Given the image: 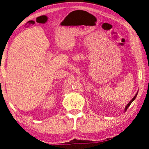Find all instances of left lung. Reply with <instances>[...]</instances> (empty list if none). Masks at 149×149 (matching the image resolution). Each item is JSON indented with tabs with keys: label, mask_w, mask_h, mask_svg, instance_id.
I'll use <instances>...</instances> for the list:
<instances>
[{
	"label": "left lung",
	"mask_w": 149,
	"mask_h": 149,
	"mask_svg": "<svg viewBox=\"0 0 149 149\" xmlns=\"http://www.w3.org/2000/svg\"><path fill=\"white\" fill-rule=\"evenodd\" d=\"M138 91H137V93H136V95H134V97H133V98H132V99L131 100H130V102H129V103H128V104H127L125 106V109H124V111H125V112L126 111V110H127V109H128V107H130V104H131L132 103V102H133V101L134 100H135V99H136V96H137V95H138Z\"/></svg>",
	"instance_id": "1"
}]
</instances>
